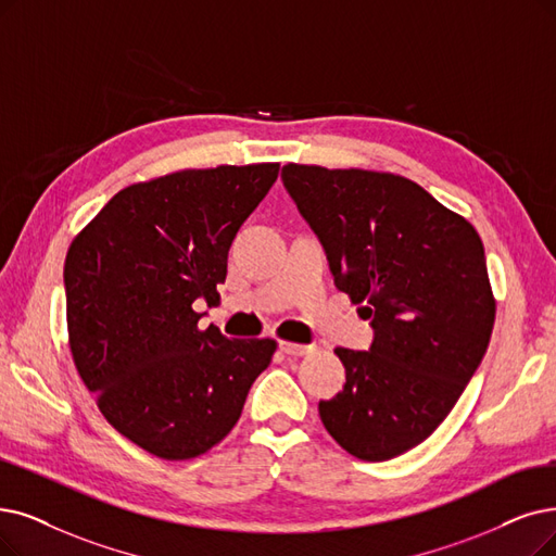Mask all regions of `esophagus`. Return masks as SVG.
I'll return each instance as SVG.
<instances>
[{"label":"esophagus","mask_w":556,"mask_h":556,"mask_svg":"<svg viewBox=\"0 0 556 556\" xmlns=\"http://www.w3.org/2000/svg\"><path fill=\"white\" fill-rule=\"evenodd\" d=\"M278 346L287 355H305V353L313 351V344H296V342H280Z\"/></svg>","instance_id":"34e87169"}]
</instances>
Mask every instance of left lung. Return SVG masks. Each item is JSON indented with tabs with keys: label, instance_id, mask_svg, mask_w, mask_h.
<instances>
[{
	"label": "left lung",
	"instance_id": "obj_1",
	"mask_svg": "<svg viewBox=\"0 0 556 556\" xmlns=\"http://www.w3.org/2000/svg\"><path fill=\"white\" fill-rule=\"evenodd\" d=\"M280 177L338 290L374 328L369 351L336 349L346 383L319 417L355 458H394L440 427L491 342L483 243L406 177L301 164Z\"/></svg>",
	"mask_w": 556,
	"mask_h": 556
}]
</instances>
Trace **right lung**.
Returning a JSON list of instances; mask_svg holds the SVG:
<instances>
[{
  "label": "right lung",
  "mask_w": 556,
  "mask_h": 556,
  "mask_svg": "<svg viewBox=\"0 0 556 556\" xmlns=\"http://www.w3.org/2000/svg\"><path fill=\"white\" fill-rule=\"evenodd\" d=\"M278 164L180 170L118 191L71 243L63 266L75 367L98 408L141 450L182 460L224 440L274 340L198 328L228 251Z\"/></svg>",
  "instance_id": "1"
}]
</instances>
